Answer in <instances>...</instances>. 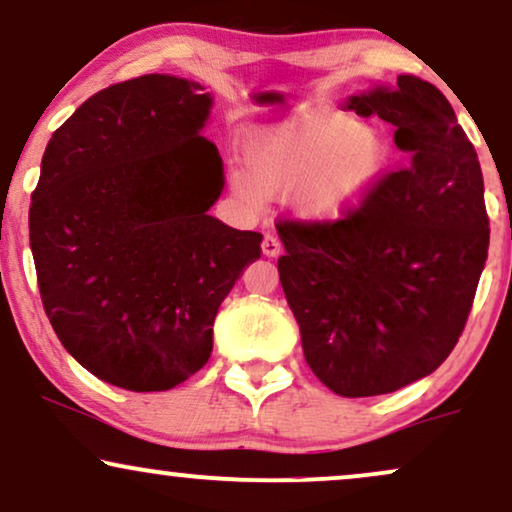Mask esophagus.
Listing matches in <instances>:
<instances>
[{"label":"esophagus","instance_id":"esophagus-1","mask_svg":"<svg viewBox=\"0 0 512 512\" xmlns=\"http://www.w3.org/2000/svg\"><path fill=\"white\" fill-rule=\"evenodd\" d=\"M281 241H278L276 236H264L262 241V255L264 257H278L281 255Z\"/></svg>","mask_w":512,"mask_h":512}]
</instances>
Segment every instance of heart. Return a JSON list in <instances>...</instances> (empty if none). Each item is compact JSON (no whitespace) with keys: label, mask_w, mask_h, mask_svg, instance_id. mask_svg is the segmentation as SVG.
Segmentation results:
<instances>
[{"label":"heart","mask_w":512,"mask_h":512,"mask_svg":"<svg viewBox=\"0 0 512 512\" xmlns=\"http://www.w3.org/2000/svg\"><path fill=\"white\" fill-rule=\"evenodd\" d=\"M394 151L378 127L352 115L307 111L250 134L243 170L229 172L231 193L245 210L293 193L295 215L309 224H338L378 193Z\"/></svg>","instance_id":"obj_1"}]
</instances>
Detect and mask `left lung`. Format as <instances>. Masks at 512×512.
Instances as JSON below:
<instances>
[{
  "instance_id": "8db88e82",
  "label": "left lung",
  "mask_w": 512,
  "mask_h": 512,
  "mask_svg": "<svg viewBox=\"0 0 512 512\" xmlns=\"http://www.w3.org/2000/svg\"><path fill=\"white\" fill-rule=\"evenodd\" d=\"M394 125L404 170L345 222L278 226V276L316 378L340 397L397 392L461 338L489 250L475 146L435 84L399 75L345 101Z\"/></svg>"
}]
</instances>
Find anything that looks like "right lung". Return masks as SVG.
<instances>
[{"mask_svg":"<svg viewBox=\"0 0 512 512\" xmlns=\"http://www.w3.org/2000/svg\"><path fill=\"white\" fill-rule=\"evenodd\" d=\"M203 84L144 75L101 89L56 129L30 205L51 326L89 373L165 392L208 364L212 323L262 234L208 215L224 191Z\"/></svg>","mask_w":512,"mask_h":512,"instance_id":"1","label":"right lung"}]
</instances>
